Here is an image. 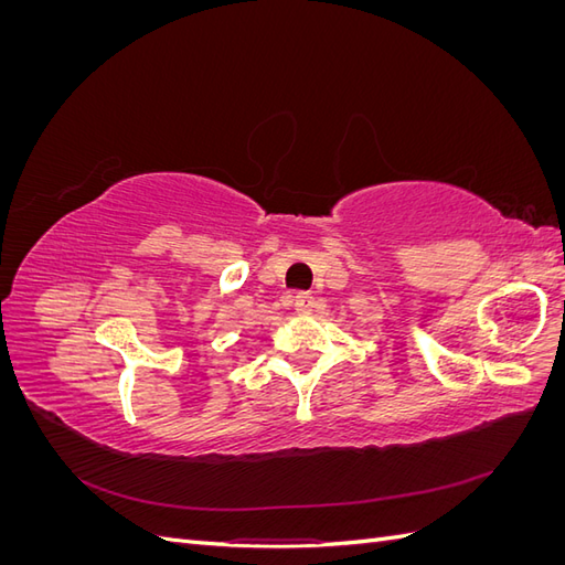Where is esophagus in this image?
I'll return each mask as SVG.
<instances>
[{"label": "esophagus", "mask_w": 565, "mask_h": 565, "mask_svg": "<svg viewBox=\"0 0 565 565\" xmlns=\"http://www.w3.org/2000/svg\"><path fill=\"white\" fill-rule=\"evenodd\" d=\"M292 306H295L297 313H311L316 301H313V297L309 292H297L295 299H292Z\"/></svg>", "instance_id": "1"}]
</instances>
